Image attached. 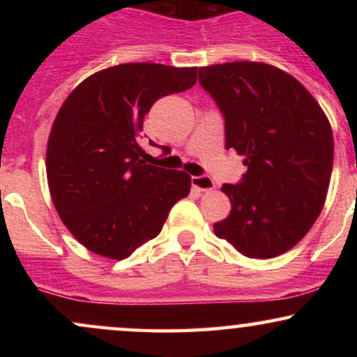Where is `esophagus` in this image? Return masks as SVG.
<instances>
[{"label":"esophagus","instance_id":"esophagus-1","mask_svg":"<svg viewBox=\"0 0 357 357\" xmlns=\"http://www.w3.org/2000/svg\"><path fill=\"white\" fill-rule=\"evenodd\" d=\"M191 184L196 188V190L203 192L215 190V181H213L210 176H192Z\"/></svg>","mask_w":357,"mask_h":357}]
</instances>
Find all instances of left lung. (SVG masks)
<instances>
[{"instance_id":"left-lung-1","label":"left lung","mask_w":357,"mask_h":357,"mask_svg":"<svg viewBox=\"0 0 357 357\" xmlns=\"http://www.w3.org/2000/svg\"><path fill=\"white\" fill-rule=\"evenodd\" d=\"M199 84L223 114L227 149L248 167L238 184L221 186L231 211L215 235L248 258L289 252L326 202L334 161L326 114L297 79L260 61L202 67Z\"/></svg>"}]
</instances>
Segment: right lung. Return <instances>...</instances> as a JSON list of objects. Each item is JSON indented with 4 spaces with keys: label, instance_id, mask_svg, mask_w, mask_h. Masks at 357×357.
Returning a JSON list of instances; mask_svg holds the SVG:
<instances>
[{
    "label": "right lung",
    "instance_id": "obj_1",
    "mask_svg": "<svg viewBox=\"0 0 357 357\" xmlns=\"http://www.w3.org/2000/svg\"><path fill=\"white\" fill-rule=\"evenodd\" d=\"M196 70L116 65L77 85L60 107L48 137V188L65 227L90 252L127 258L161 233L190 192L184 171L147 165L139 139L154 102L191 89Z\"/></svg>",
    "mask_w": 357,
    "mask_h": 357
}]
</instances>
